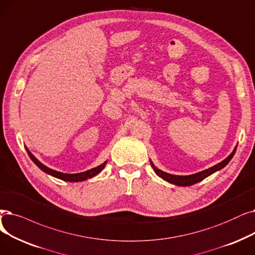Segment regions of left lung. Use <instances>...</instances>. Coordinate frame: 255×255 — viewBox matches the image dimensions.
Wrapping results in <instances>:
<instances>
[{"label": "left lung", "instance_id": "left-lung-1", "mask_svg": "<svg viewBox=\"0 0 255 255\" xmlns=\"http://www.w3.org/2000/svg\"><path fill=\"white\" fill-rule=\"evenodd\" d=\"M236 150H237V147H235L234 151H232L230 153V155L228 157H226L224 160H222L221 162L217 163L216 165H214V167L209 168V169H206L204 171H201V172H198L196 174H192V175H187V176H180V175H173V174H169L167 172H163L161 171L160 169L156 168V165H155L151 160H150V163L152 165L153 170L155 171V173H156L160 178H162L163 180L168 181L172 184H175V185H179V186H189V185H193L197 182H200L202 181L203 179H205L206 177L210 176L212 174H214L215 172L217 171H220L221 169H223L225 165H227V163L231 160V158L234 157V155L236 153Z\"/></svg>", "mask_w": 255, "mask_h": 255}]
</instances>
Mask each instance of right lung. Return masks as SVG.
Masks as SVG:
<instances>
[{
	"label": "right lung",
	"mask_w": 255,
	"mask_h": 255,
	"mask_svg": "<svg viewBox=\"0 0 255 255\" xmlns=\"http://www.w3.org/2000/svg\"><path fill=\"white\" fill-rule=\"evenodd\" d=\"M26 150H27V152H28V154H29V156H30L31 160H32L33 162H34L41 171H43L45 173H47V174H49V175L55 177V178H58V179L64 180V181H69V182L84 181V180H87V179L92 178V177L96 176L97 174L100 173V172L105 168L106 162H107V161H104L102 164L98 165V167H96V168H94V169H91V170H87V171H85V172L76 173V174H68V173H61V172H58V171H55V170H52V169L46 167L45 164L41 163V162L34 156V155H33V154L28 150V148H26Z\"/></svg>",
	"instance_id": "1"
}]
</instances>
